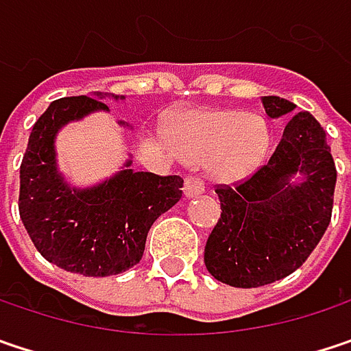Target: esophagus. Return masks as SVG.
<instances>
[{
  "label": "esophagus",
  "mask_w": 351,
  "mask_h": 351,
  "mask_svg": "<svg viewBox=\"0 0 351 351\" xmlns=\"http://www.w3.org/2000/svg\"><path fill=\"white\" fill-rule=\"evenodd\" d=\"M203 193H205V180L203 178H199V176H186L184 178V195L189 199L199 197Z\"/></svg>",
  "instance_id": "esophagus-1"
}]
</instances>
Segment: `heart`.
I'll return each instance as SVG.
<instances>
[{"mask_svg": "<svg viewBox=\"0 0 351 351\" xmlns=\"http://www.w3.org/2000/svg\"><path fill=\"white\" fill-rule=\"evenodd\" d=\"M178 148L221 180H239L253 173L269 146L263 120L237 110L197 112L186 116L175 132Z\"/></svg>", "mask_w": 351, "mask_h": 351, "instance_id": "obj_1", "label": "heart"}]
</instances>
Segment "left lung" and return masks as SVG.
Masks as SVG:
<instances>
[{
  "label": "left lung",
  "instance_id": "left-lung-1",
  "mask_svg": "<svg viewBox=\"0 0 351 351\" xmlns=\"http://www.w3.org/2000/svg\"><path fill=\"white\" fill-rule=\"evenodd\" d=\"M261 102L269 118L295 110L279 96ZM335 176L322 124L309 112H295L267 165L237 186H217L221 219L205 247L208 273L249 289L302 267L330 225Z\"/></svg>",
  "mask_w": 351,
  "mask_h": 351
}]
</instances>
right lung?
Returning a JSON list of instances; mask_svg holds the SVG:
<instances>
[{
	"instance_id": "obj_1",
	"label": "right lung",
	"mask_w": 351,
	"mask_h": 351,
	"mask_svg": "<svg viewBox=\"0 0 351 351\" xmlns=\"http://www.w3.org/2000/svg\"><path fill=\"white\" fill-rule=\"evenodd\" d=\"M102 98L106 94L100 92L94 98L51 102L34 124L19 167V217L29 239L49 263L86 277L134 267L143 259L152 223L182 197L180 176L136 173L130 158L94 186H72L64 178L56 160V136L92 112H108ZM118 124L128 126L122 120Z\"/></svg>"
}]
</instances>
